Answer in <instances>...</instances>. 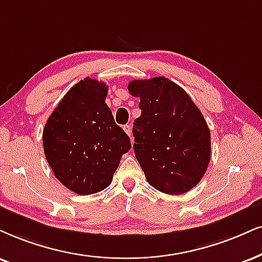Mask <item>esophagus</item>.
Instances as JSON below:
<instances>
[{
    "label": "esophagus",
    "mask_w": 262,
    "mask_h": 262,
    "mask_svg": "<svg viewBox=\"0 0 262 262\" xmlns=\"http://www.w3.org/2000/svg\"><path fill=\"white\" fill-rule=\"evenodd\" d=\"M124 130H125V132H126V134H127L128 135V136H130L131 137V125H125L124 126ZM131 140H132V138H131Z\"/></svg>",
    "instance_id": "1"
}]
</instances>
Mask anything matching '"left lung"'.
<instances>
[{"label": "left lung", "mask_w": 262, "mask_h": 262, "mask_svg": "<svg viewBox=\"0 0 262 262\" xmlns=\"http://www.w3.org/2000/svg\"><path fill=\"white\" fill-rule=\"evenodd\" d=\"M131 96L141 99L134 121L135 156L148 183L167 194H183L204 176L211 156L210 130L182 87L164 76L134 80Z\"/></svg>", "instance_id": "left-lung-1"}]
</instances>
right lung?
<instances>
[{
  "mask_svg": "<svg viewBox=\"0 0 262 262\" xmlns=\"http://www.w3.org/2000/svg\"><path fill=\"white\" fill-rule=\"evenodd\" d=\"M106 92L103 81L81 80L67 92L43 128V151L54 176L80 195L111 185L121 157L131 149L130 138L106 105Z\"/></svg>",
  "mask_w": 262,
  "mask_h": 262,
  "instance_id": "obj_1",
  "label": "right lung"
}]
</instances>
